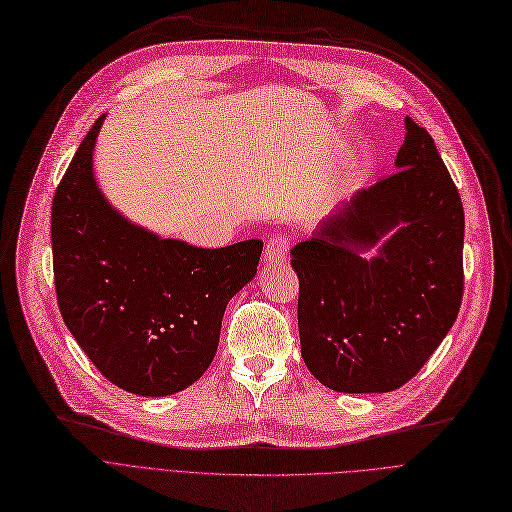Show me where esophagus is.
Instances as JSON below:
<instances>
[{
    "mask_svg": "<svg viewBox=\"0 0 512 512\" xmlns=\"http://www.w3.org/2000/svg\"><path fill=\"white\" fill-rule=\"evenodd\" d=\"M287 252H289L287 239L283 235H273L264 248V262L269 266L281 264L287 258Z\"/></svg>",
    "mask_w": 512,
    "mask_h": 512,
    "instance_id": "34e87169",
    "label": "esophagus"
}]
</instances>
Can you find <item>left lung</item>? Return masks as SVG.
<instances>
[{
  "instance_id": "left-lung-1",
  "label": "left lung",
  "mask_w": 512,
  "mask_h": 512,
  "mask_svg": "<svg viewBox=\"0 0 512 512\" xmlns=\"http://www.w3.org/2000/svg\"><path fill=\"white\" fill-rule=\"evenodd\" d=\"M404 127L396 173L356 191L291 248L302 358L335 392H394L458 316L465 212L431 135L408 116Z\"/></svg>"
}]
</instances>
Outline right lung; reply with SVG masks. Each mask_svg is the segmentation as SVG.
Here are the masks:
<instances>
[{
    "label": "right lung",
    "instance_id": "obj_1",
    "mask_svg": "<svg viewBox=\"0 0 512 512\" xmlns=\"http://www.w3.org/2000/svg\"><path fill=\"white\" fill-rule=\"evenodd\" d=\"M104 118L81 141L52 204L58 306L108 381L145 398L170 396L210 367L225 308L254 279L262 241L206 250L131 223L93 175Z\"/></svg>",
    "mask_w": 512,
    "mask_h": 512
}]
</instances>
